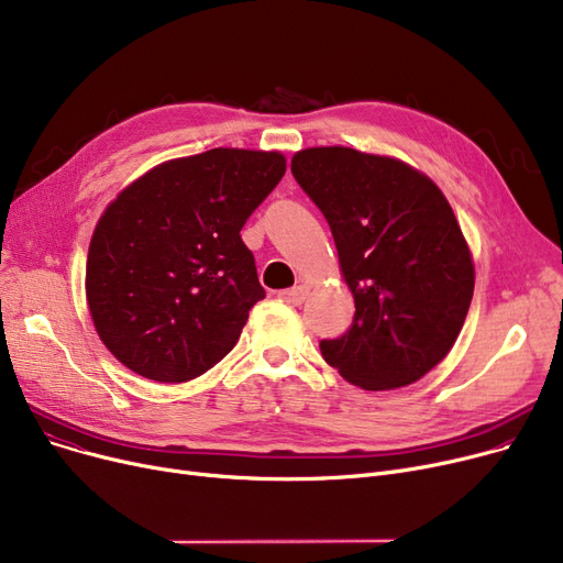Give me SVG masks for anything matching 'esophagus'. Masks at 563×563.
Wrapping results in <instances>:
<instances>
[{
  "label": "esophagus",
  "instance_id": "obj_1",
  "mask_svg": "<svg viewBox=\"0 0 563 563\" xmlns=\"http://www.w3.org/2000/svg\"><path fill=\"white\" fill-rule=\"evenodd\" d=\"M278 297L285 301V303H291V306H301L308 297V285H297V287H289V289H283L278 291Z\"/></svg>",
  "mask_w": 563,
  "mask_h": 563
}]
</instances>
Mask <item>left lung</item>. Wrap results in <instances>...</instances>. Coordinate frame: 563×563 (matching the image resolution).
Masks as SVG:
<instances>
[{
	"label": "left lung",
	"mask_w": 563,
	"mask_h": 563,
	"mask_svg": "<svg viewBox=\"0 0 563 563\" xmlns=\"http://www.w3.org/2000/svg\"><path fill=\"white\" fill-rule=\"evenodd\" d=\"M291 175L329 221L356 301L351 329L321 356L363 390L408 386L454 346L475 266L448 198L404 162L353 147H308Z\"/></svg>",
	"instance_id": "1"
}]
</instances>
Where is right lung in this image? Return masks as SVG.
Listing matches in <instances>:
<instances>
[{"mask_svg":"<svg viewBox=\"0 0 563 563\" xmlns=\"http://www.w3.org/2000/svg\"><path fill=\"white\" fill-rule=\"evenodd\" d=\"M283 175L280 153L214 147L153 168L107 207L88 249L86 299L125 367L185 383L240 340L266 294L240 232Z\"/></svg>","mask_w":563,"mask_h":563,"instance_id":"right-lung-1","label":"right lung"}]
</instances>
